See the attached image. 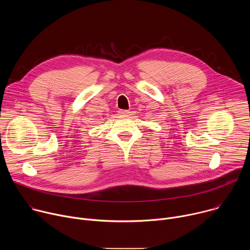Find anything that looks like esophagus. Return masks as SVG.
<instances>
[{
  "label": "esophagus",
  "mask_w": 250,
  "mask_h": 250,
  "mask_svg": "<svg viewBox=\"0 0 250 250\" xmlns=\"http://www.w3.org/2000/svg\"><path fill=\"white\" fill-rule=\"evenodd\" d=\"M120 113L123 116H129V114H130V112L127 110H122V111H120Z\"/></svg>",
  "instance_id": "esophagus-1"
}]
</instances>
